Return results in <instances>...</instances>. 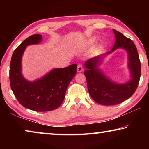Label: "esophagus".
I'll return each instance as SVG.
<instances>
[{
	"label": "esophagus",
	"mask_w": 149,
	"mask_h": 149,
	"mask_svg": "<svg viewBox=\"0 0 149 149\" xmlns=\"http://www.w3.org/2000/svg\"><path fill=\"white\" fill-rule=\"evenodd\" d=\"M83 70H84V68H83L82 65H81V64L77 65V72L78 73H80V72H81L83 71Z\"/></svg>",
	"instance_id": "esophagus-1"
}]
</instances>
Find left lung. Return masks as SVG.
<instances>
[{
  "instance_id": "left-lung-1",
  "label": "left lung",
  "mask_w": 149,
  "mask_h": 149,
  "mask_svg": "<svg viewBox=\"0 0 149 149\" xmlns=\"http://www.w3.org/2000/svg\"><path fill=\"white\" fill-rule=\"evenodd\" d=\"M113 31L116 41L112 50L85 62L87 70L84 74L90 96L96 102L107 106L120 104L132 97L137 89L141 77V62L135 44L120 32L115 29ZM119 47L125 49L128 55L131 79L125 84L112 82L98 68L103 58Z\"/></svg>"
}]
</instances>
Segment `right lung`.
Here are the masks:
<instances>
[{
    "label": "right lung",
    "instance_id": "right-lung-1",
    "mask_svg": "<svg viewBox=\"0 0 149 149\" xmlns=\"http://www.w3.org/2000/svg\"><path fill=\"white\" fill-rule=\"evenodd\" d=\"M41 41V35H32L14 50L10 65V83L14 95L23 107L37 112H47L61 105L68 86L76 74L77 65L54 68L33 81L25 79L22 74V55L27 46L39 44Z\"/></svg>",
    "mask_w": 149,
    "mask_h": 149
}]
</instances>
